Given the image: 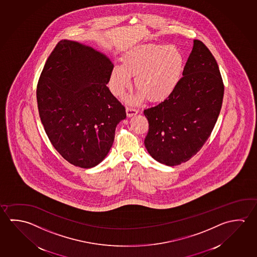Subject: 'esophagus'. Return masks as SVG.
I'll list each match as a JSON object with an SVG mask.
<instances>
[{"instance_id": "esophagus-1", "label": "esophagus", "mask_w": 257, "mask_h": 257, "mask_svg": "<svg viewBox=\"0 0 257 257\" xmlns=\"http://www.w3.org/2000/svg\"><path fill=\"white\" fill-rule=\"evenodd\" d=\"M137 114H138V110L135 109V108L132 107V106H127L126 114L128 117H132V116H134V115Z\"/></svg>"}]
</instances>
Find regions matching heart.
Instances as JSON below:
<instances>
[{
  "label": "heart",
  "mask_w": 257,
  "mask_h": 257,
  "mask_svg": "<svg viewBox=\"0 0 257 257\" xmlns=\"http://www.w3.org/2000/svg\"><path fill=\"white\" fill-rule=\"evenodd\" d=\"M184 65V56L177 47L156 44L140 46L124 55L121 67L113 69L110 88L114 95L121 97L130 88V76H135L138 92L129 101H141L145 97L151 102L163 101L177 88Z\"/></svg>",
  "instance_id": "b5f03b06"
}]
</instances>
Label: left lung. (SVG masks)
I'll return each mask as SVG.
<instances>
[{
	"label": "left lung",
	"mask_w": 257,
	"mask_h": 257,
	"mask_svg": "<svg viewBox=\"0 0 257 257\" xmlns=\"http://www.w3.org/2000/svg\"><path fill=\"white\" fill-rule=\"evenodd\" d=\"M223 95L218 63L195 39L177 88L164 101L144 110L149 122L144 144L150 155L170 167L189 160L210 137Z\"/></svg>",
	"instance_id": "8db88e82"
}]
</instances>
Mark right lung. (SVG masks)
Segmentation results:
<instances>
[{
	"instance_id": "obj_1",
	"label": "right lung",
	"mask_w": 257,
	"mask_h": 257,
	"mask_svg": "<svg viewBox=\"0 0 257 257\" xmlns=\"http://www.w3.org/2000/svg\"><path fill=\"white\" fill-rule=\"evenodd\" d=\"M114 65L106 55L61 40L37 87L38 112L51 143L69 163L90 169L105 159L114 132L126 117L106 84Z\"/></svg>"
}]
</instances>
